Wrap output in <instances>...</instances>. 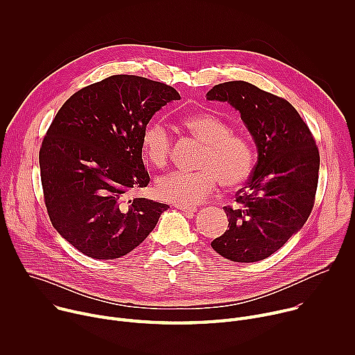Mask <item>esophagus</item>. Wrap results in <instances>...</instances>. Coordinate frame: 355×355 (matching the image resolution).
Instances as JSON below:
<instances>
[{
	"label": "esophagus",
	"mask_w": 355,
	"mask_h": 355,
	"mask_svg": "<svg viewBox=\"0 0 355 355\" xmlns=\"http://www.w3.org/2000/svg\"><path fill=\"white\" fill-rule=\"evenodd\" d=\"M178 211H182V212H187V214H193L196 212V207H189V205H182V204H175L174 205Z\"/></svg>",
	"instance_id": "obj_1"
}]
</instances>
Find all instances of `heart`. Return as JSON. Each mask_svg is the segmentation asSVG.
I'll use <instances>...</instances> for the list:
<instances>
[{"instance_id":"1","label":"heart","mask_w":355,"mask_h":355,"mask_svg":"<svg viewBox=\"0 0 355 355\" xmlns=\"http://www.w3.org/2000/svg\"><path fill=\"white\" fill-rule=\"evenodd\" d=\"M184 128L200 143L196 173L174 171L156 181L157 195L175 204L192 205L204 200L218 185L233 191L240 188L254 168V148L241 133L214 114H195L182 119ZM146 160L155 167H164L173 153V136L160 121H150L141 135Z\"/></svg>"}]
</instances>
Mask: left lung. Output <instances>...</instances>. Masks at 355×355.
I'll list each match as a JSON object with an SVG mask.
<instances>
[{"instance_id":"left-lung-1","label":"left lung","mask_w":355,"mask_h":355,"mask_svg":"<svg viewBox=\"0 0 355 355\" xmlns=\"http://www.w3.org/2000/svg\"><path fill=\"white\" fill-rule=\"evenodd\" d=\"M207 98L240 112L259 151L234 205L223 208L229 229L211 245L236 263L261 261L302 229L313 209L320 166L315 137L286 99L250 83L218 84Z\"/></svg>"}]
</instances>
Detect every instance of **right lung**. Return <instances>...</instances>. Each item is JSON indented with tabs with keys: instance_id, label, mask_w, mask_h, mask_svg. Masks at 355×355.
I'll return each instance as SVG.
<instances>
[{
	"instance_id": "obj_1",
	"label": "right lung",
	"mask_w": 355,
	"mask_h": 355,
	"mask_svg": "<svg viewBox=\"0 0 355 355\" xmlns=\"http://www.w3.org/2000/svg\"><path fill=\"white\" fill-rule=\"evenodd\" d=\"M170 85L118 74L73 94L39 151L44 205L53 227L96 260L126 256L168 205L128 192L150 182L141 135L162 107L180 99Z\"/></svg>"
}]
</instances>
